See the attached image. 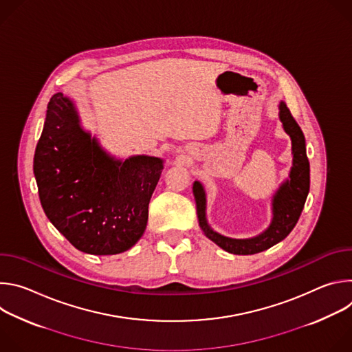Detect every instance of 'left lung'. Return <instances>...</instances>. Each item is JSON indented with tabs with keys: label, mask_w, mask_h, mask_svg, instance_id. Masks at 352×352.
<instances>
[{
	"label": "left lung",
	"mask_w": 352,
	"mask_h": 352,
	"mask_svg": "<svg viewBox=\"0 0 352 352\" xmlns=\"http://www.w3.org/2000/svg\"><path fill=\"white\" fill-rule=\"evenodd\" d=\"M278 110L283 128L289 135L292 143V167L288 179L280 185L272 199L273 219L270 226L262 234L254 238L235 239L213 231L206 220L205 188L199 181L193 182V196L196 200V213L200 228L209 239L234 255L259 254L283 241L295 227L309 193V160L307 157L305 136L284 102H280Z\"/></svg>",
	"instance_id": "1"
}]
</instances>
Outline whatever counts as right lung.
<instances>
[{
	"label": "right lung",
	"mask_w": 352,
	"mask_h": 352,
	"mask_svg": "<svg viewBox=\"0 0 352 352\" xmlns=\"http://www.w3.org/2000/svg\"><path fill=\"white\" fill-rule=\"evenodd\" d=\"M163 168L153 156L114 159L82 128L71 98H50L33 173L45 216L82 252L117 255L140 239Z\"/></svg>",
	"instance_id": "add662e5"
}]
</instances>
